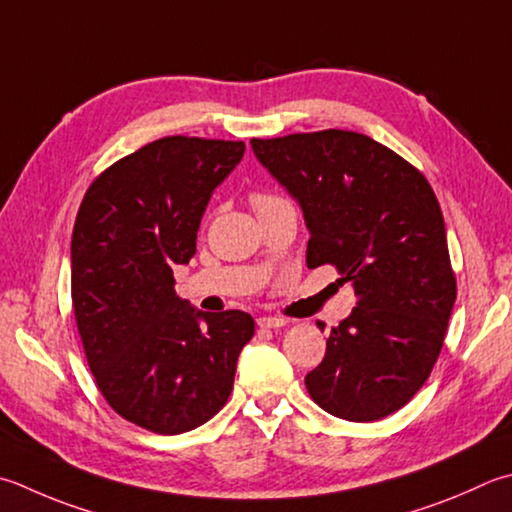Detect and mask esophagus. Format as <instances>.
<instances>
[{
	"mask_svg": "<svg viewBox=\"0 0 512 512\" xmlns=\"http://www.w3.org/2000/svg\"><path fill=\"white\" fill-rule=\"evenodd\" d=\"M288 322L282 317H273V315H264V317H257V326L259 328H282Z\"/></svg>",
	"mask_w": 512,
	"mask_h": 512,
	"instance_id": "34e87169",
	"label": "esophagus"
}]
</instances>
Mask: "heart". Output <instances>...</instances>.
Wrapping results in <instances>:
<instances>
[{
  "instance_id": "obj_1",
  "label": "heart",
  "mask_w": 512,
  "mask_h": 512,
  "mask_svg": "<svg viewBox=\"0 0 512 512\" xmlns=\"http://www.w3.org/2000/svg\"><path fill=\"white\" fill-rule=\"evenodd\" d=\"M273 199H277V197H273V195H255L253 202L257 206V204H264V202H273Z\"/></svg>"
}]
</instances>
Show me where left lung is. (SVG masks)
Instances as JSON below:
<instances>
[{
	"instance_id": "obj_1",
	"label": "left lung",
	"mask_w": 512,
	"mask_h": 512,
	"mask_svg": "<svg viewBox=\"0 0 512 512\" xmlns=\"http://www.w3.org/2000/svg\"><path fill=\"white\" fill-rule=\"evenodd\" d=\"M304 213L306 264H333L357 306L306 375L313 402L348 422L408 404L433 370L457 297L433 188L406 159L350 130L250 139Z\"/></svg>"
}]
</instances>
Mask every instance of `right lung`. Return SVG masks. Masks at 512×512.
I'll use <instances>...</instances> for the list:
<instances>
[{
    "label": "right lung",
    "instance_id": "right-lung-1",
    "mask_svg": "<svg viewBox=\"0 0 512 512\" xmlns=\"http://www.w3.org/2000/svg\"><path fill=\"white\" fill-rule=\"evenodd\" d=\"M244 150L224 139H157L106 168L75 219L70 293L88 366L115 413L159 435L202 426L226 404L255 333L242 310L193 308L173 279Z\"/></svg>",
    "mask_w": 512,
    "mask_h": 512
}]
</instances>
